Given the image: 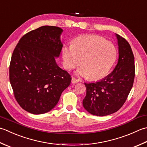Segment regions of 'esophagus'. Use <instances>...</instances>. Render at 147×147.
I'll use <instances>...</instances> for the list:
<instances>
[{"label": "esophagus", "instance_id": "1", "mask_svg": "<svg viewBox=\"0 0 147 147\" xmlns=\"http://www.w3.org/2000/svg\"><path fill=\"white\" fill-rule=\"evenodd\" d=\"M71 82H72V83H76L79 82H81V80H80V79H76L74 77H72Z\"/></svg>", "mask_w": 147, "mask_h": 147}]
</instances>
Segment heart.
Listing matches in <instances>:
<instances>
[{
	"mask_svg": "<svg viewBox=\"0 0 147 147\" xmlns=\"http://www.w3.org/2000/svg\"><path fill=\"white\" fill-rule=\"evenodd\" d=\"M63 63L66 69L71 70L81 64L76 73L97 80L110 71L117 58V50L112 43L96 36L77 37L73 45L62 48Z\"/></svg>",
	"mask_w": 147,
	"mask_h": 147,
	"instance_id": "b5f03b06",
	"label": "heart"
}]
</instances>
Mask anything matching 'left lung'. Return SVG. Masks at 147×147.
Segmentation results:
<instances>
[{"instance_id":"left-lung-1","label":"left lung","mask_w":147,"mask_h":147,"mask_svg":"<svg viewBox=\"0 0 147 147\" xmlns=\"http://www.w3.org/2000/svg\"><path fill=\"white\" fill-rule=\"evenodd\" d=\"M116 34L119 60L113 72L95 83H85L86 96L83 106L88 113L106 116L117 111L124 104L133 85L134 57L130 45Z\"/></svg>"}]
</instances>
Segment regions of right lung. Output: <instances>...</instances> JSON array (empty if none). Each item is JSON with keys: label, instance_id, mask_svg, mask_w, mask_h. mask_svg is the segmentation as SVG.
<instances>
[{"label": "right lung", "instance_id": "1", "mask_svg": "<svg viewBox=\"0 0 147 147\" xmlns=\"http://www.w3.org/2000/svg\"><path fill=\"white\" fill-rule=\"evenodd\" d=\"M63 30L42 26L27 33L14 48L9 65V80L21 107L30 113H47L57 105L71 78L57 64L63 47Z\"/></svg>", "mask_w": 147, "mask_h": 147}]
</instances>
